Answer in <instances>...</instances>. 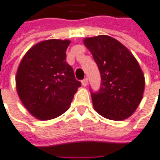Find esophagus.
Wrapping results in <instances>:
<instances>
[{
    "mask_svg": "<svg viewBox=\"0 0 160 160\" xmlns=\"http://www.w3.org/2000/svg\"><path fill=\"white\" fill-rule=\"evenodd\" d=\"M82 86H84V87H86L87 85H88V78H84V79L82 80Z\"/></svg>",
    "mask_w": 160,
    "mask_h": 160,
    "instance_id": "1",
    "label": "esophagus"
}]
</instances>
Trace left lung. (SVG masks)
<instances>
[{"instance_id":"obj_1","label":"left lung","mask_w":160,"mask_h":160,"mask_svg":"<svg viewBox=\"0 0 160 160\" xmlns=\"http://www.w3.org/2000/svg\"><path fill=\"white\" fill-rule=\"evenodd\" d=\"M83 44L92 54L102 79L98 92H91L95 111L108 119L128 118L139 105L145 91V76L137 59L109 36L87 37Z\"/></svg>"}]
</instances>
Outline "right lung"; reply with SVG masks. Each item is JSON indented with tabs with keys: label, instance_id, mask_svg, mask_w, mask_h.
<instances>
[{
	"label": "right lung",
	"instance_id": "add662e5",
	"mask_svg": "<svg viewBox=\"0 0 160 160\" xmlns=\"http://www.w3.org/2000/svg\"><path fill=\"white\" fill-rule=\"evenodd\" d=\"M69 43V40L59 39L40 42L28 50L18 66L17 94L37 119H53L64 113L81 86L66 62Z\"/></svg>",
	"mask_w": 160,
	"mask_h": 160
}]
</instances>
